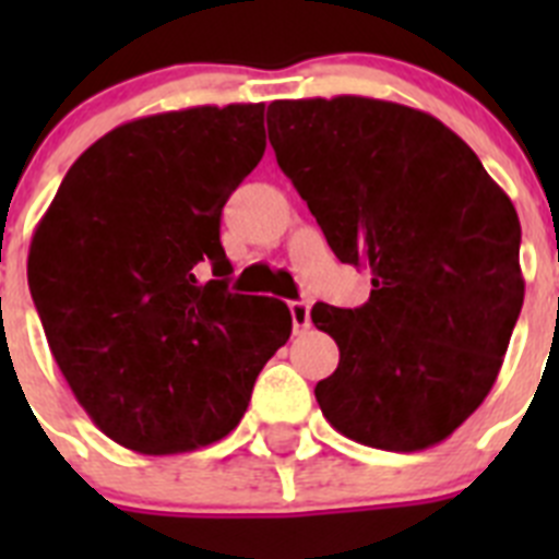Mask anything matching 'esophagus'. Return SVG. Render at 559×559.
Here are the masks:
<instances>
[{"mask_svg":"<svg viewBox=\"0 0 559 559\" xmlns=\"http://www.w3.org/2000/svg\"><path fill=\"white\" fill-rule=\"evenodd\" d=\"M290 322H294V333H305L310 328V305L308 302H290Z\"/></svg>","mask_w":559,"mask_h":559,"instance_id":"esophagus-1","label":"esophagus"}]
</instances>
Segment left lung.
Masks as SVG:
<instances>
[{
    "label": "left lung",
    "mask_w": 559,
    "mask_h": 559,
    "mask_svg": "<svg viewBox=\"0 0 559 559\" xmlns=\"http://www.w3.org/2000/svg\"><path fill=\"white\" fill-rule=\"evenodd\" d=\"M269 140L369 302L313 305L338 344L316 383L330 426L380 451H426L490 394L523 305L521 221L448 126L372 97L274 100Z\"/></svg>",
    "instance_id": "obj_1"
}]
</instances>
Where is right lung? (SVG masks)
<instances>
[{
    "mask_svg": "<svg viewBox=\"0 0 559 559\" xmlns=\"http://www.w3.org/2000/svg\"><path fill=\"white\" fill-rule=\"evenodd\" d=\"M263 103L114 128L69 167L36 226L27 283L58 369L122 448L167 456L235 431L290 338L274 296L229 294L221 210L265 153ZM213 265L201 286L194 269Z\"/></svg>",
    "mask_w": 559,
    "mask_h": 559,
    "instance_id": "add662e5",
    "label": "right lung"
}]
</instances>
